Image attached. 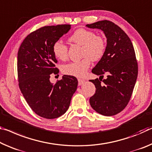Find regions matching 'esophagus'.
I'll use <instances>...</instances> for the list:
<instances>
[{
	"instance_id": "1",
	"label": "esophagus",
	"mask_w": 152,
	"mask_h": 152,
	"mask_svg": "<svg viewBox=\"0 0 152 152\" xmlns=\"http://www.w3.org/2000/svg\"><path fill=\"white\" fill-rule=\"evenodd\" d=\"M78 85H82L83 84L85 83V80H84V79H81V78H78Z\"/></svg>"
}]
</instances>
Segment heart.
Returning a JSON list of instances; mask_svg holds the SVG:
<instances>
[{"label": "heart", "mask_w": 152, "mask_h": 152, "mask_svg": "<svg viewBox=\"0 0 152 152\" xmlns=\"http://www.w3.org/2000/svg\"><path fill=\"white\" fill-rule=\"evenodd\" d=\"M68 40L74 44L82 46L81 54L84 57L79 61H72L62 66V72L67 75L77 77L84 76L91 66V60L99 61L104 56L106 50L107 44L105 38L101 35H95L93 31L85 28L77 29L69 36ZM52 50L57 59H67L68 47L60 40L54 42Z\"/></svg>", "instance_id": "obj_1"}]
</instances>
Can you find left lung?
I'll list each match as a JSON object with an SVG mask.
<instances>
[{
  "label": "left lung",
  "mask_w": 152,
  "mask_h": 152,
  "mask_svg": "<svg viewBox=\"0 0 152 152\" xmlns=\"http://www.w3.org/2000/svg\"><path fill=\"white\" fill-rule=\"evenodd\" d=\"M86 26L100 29L107 38L104 56L92 69L100 77L90 80L96 90L89 102L99 114L111 116L122 112L131 99L138 74L135 52L128 35L112 21L103 20ZM104 74L107 78L102 80Z\"/></svg>",
  "instance_id": "1"
}]
</instances>
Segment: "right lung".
<instances>
[{
  "mask_svg": "<svg viewBox=\"0 0 152 152\" xmlns=\"http://www.w3.org/2000/svg\"><path fill=\"white\" fill-rule=\"evenodd\" d=\"M70 28L69 24L40 28L29 34L18 50L19 87L31 109L44 118L65 114L78 86L73 76L64 75L54 85L49 80L50 76L59 73L53 45Z\"/></svg>",
  "mask_w": 152,
  "mask_h": 152,
  "instance_id": "add662e5",
  "label": "right lung"
}]
</instances>
